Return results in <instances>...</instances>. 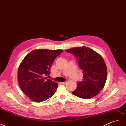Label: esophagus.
I'll return each mask as SVG.
<instances>
[{"label": "esophagus", "instance_id": "34e87169", "mask_svg": "<svg viewBox=\"0 0 126 126\" xmlns=\"http://www.w3.org/2000/svg\"><path fill=\"white\" fill-rule=\"evenodd\" d=\"M67 83V81H64V82H62V84H63V85H66Z\"/></svg>", "mask_w": 126, "mask_h": 126}]
</instances>
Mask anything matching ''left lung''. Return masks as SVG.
<instances>
[{"instance_id": "1", "label": "left lung", "mask_w": 126, "mask_h": 126, "mask_svg": "<svg viewBox=\"0 0 126 126\" xmlns=\"http://www.w3.org/2000/svg\"><path fill=\"white\" fill-rule=\"evenodd\" d=\"M66 51L76 57L83 74L82 81L78 82L72 94L85 99L96 96L104 88L107 77L104 59L97 52L85 46L73 48Z\"/></svg>"}]
</instances>
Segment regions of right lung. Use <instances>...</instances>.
I'll list each match as a JSON object with an SVG mask.
<instances>
[{
	"mask_svg": "<svg viewBox=\"0 0 126 126\" xmlns=\"http://www.w3.org/2000/svg\"><path fill=\"white\" fill-rule=\"evenodd\" d=\"M63 51L34 50L22 61L18 68V83L22 91L32 100L40 102L55 94L58 83L45 76L50 74V68L55 59Z\"/></svg>",
	"mask_w": 126,
	"mask_h": 126,
	"instance_id": "add662e5",
	"label": "right lung"
}]
</instances>
